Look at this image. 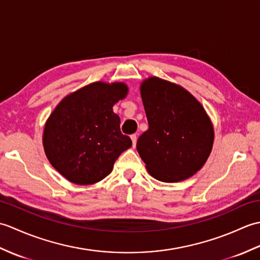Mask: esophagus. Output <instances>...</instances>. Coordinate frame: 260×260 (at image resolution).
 Returning a JSON list of instances; mask_svg holds the SVG:
<instances>
[{
  "label": "esophagus",
  "mask_w": 260,
  "mask_h": 260,
  "mask_svg": "<svg viewBox=\"0 0 260 260\" xmlns=\"http://www.w3.org/2000/svg\"><path fill=\"white\" fill-rule=\"evenodd\" d=\"M131 140H132V143H133V147H135V146H136V142H137V136H136V134L131 135Z\"/></svg>",
  "instance_id": "1"
}]
</instances>
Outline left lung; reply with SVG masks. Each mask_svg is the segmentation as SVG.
I'll use <instances>...</instances> for the list:
<instances>
[{"label":"left lung","instance_id":"8db88e82","mask_svg":"<svg viewBox=\"0 0 260 260\" xmlns=\"http://www.w3.org/2000/svg\"><path fill=\"white\" fill-rule=\"evenodd\" d=\"M148 129L136 148L154 179L173 183L189 179L211 153L214 132L202 105L181 86L157 77L142 82Z\"/></svg>","mask_w":260,"mask_h":260}]
</instances>
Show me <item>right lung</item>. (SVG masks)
<instances>
[{
	"mask_svg": "<svg viewBox=\"0 0 260 260\" xmlns=\"http://www.w3.org/2000/svg\"><path fill=\"white\" fill-rule=\"evenodd\" d=\"M127 92L124 82H92L66 96L49 116L43 147L49 162L68 181L97 183L132 146L129 137L121 134L119 116L113 112Z\"/></svg>",
	"mask_w": 260,
	"mask_h": 260,
	"instance_id": "right-lung-1",
	"label": "right lung"
}]
</instances>
